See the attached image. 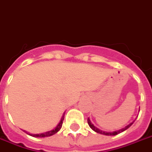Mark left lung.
<instances>
[{
  "label": "left lung",
  "instance_id": "obj_1",
  "mask_svg": "<svg viewBox=\"0 0 152 152\" xmlns=\"http://www.w3.org/2000/svg\"><path fill=\"white\" fill-rule=\"evenodd\" d=\"M134 121H133L132 123H130L129 124H128L127 126H126L125 127L122 128V129H119V130H115V131H113V132H106V131H103V130H101V129H99L98 128L96 127V126H94L93 123H91V119H90V118H88V119H87V123H88V125L90 126V127L93 129L94 131H95L96 133H98V134L107 135V136H115V135H117V134H120V133H122V132L125 131L126 129H127L128 128H129V126H131L132 124L134 123Z\"/></svg>",
  "mask_w": 152,
  "mask_h": 152
}]
</instances>
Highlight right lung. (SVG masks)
I'll return each instance as SVG.
<instances>
[{
  "label": "right lung",
  "mask_w": 152,
  "mask_h": 152,
  "mask_svg": "<svg viewBox=\"0 0 152 152\" xmlns=\"http://www.w3.org/2000/svg\"><path fill=\"white\" fill-rule=\"evenodd\" d=\"M64 116H65V113L63 114L62 117H61V120L59 122V123L57 125V126L55 128H54L53 129L50 130V131H47V132H44V133H42V134H30V133H28L27 131L24 130V132H26L27 134H29L30 136L32 137H50V136H52L54 134H55L56 133L60 130V129L61 128V126H62V123H63V120H64Z\"/></svg>",
  "instance_id": "obj_1"
}]
</instances>
